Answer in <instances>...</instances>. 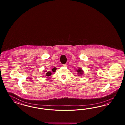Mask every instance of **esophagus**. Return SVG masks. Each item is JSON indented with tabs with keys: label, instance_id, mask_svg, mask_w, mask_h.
<instances>
[{
	"label": "esophagus",
	"instance_id": "1",
	"mask_svg": "<svg viewBox=\"0 0 125 125\" xmlns=\"http://www.w3.org/2000/svg\"><path fill=\"white\" fill-rule=\"evenodd\" d=\"M63 65V66H64V67H66V66H67V64H64Z\"/></svg>",
	"mask_w": 125,
	"mask_h": 125
}]
</instances>
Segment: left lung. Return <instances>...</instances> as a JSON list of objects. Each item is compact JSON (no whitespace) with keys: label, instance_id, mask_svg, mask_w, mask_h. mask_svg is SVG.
Here are the masks:
<instances>
[{"label":"left lung","instance_id":"1","mask_svg":"<svg viewBox=\"0 0 125 125\" xmlns=\"http://www.w3.org/2000/svg\"><path fill=\"white\" fill-rule=\"evenodd\" d=\"M78 75H82L83 73V72L82 71V69H78Z\"/></svg>","mask_w":125,"mask_h":125}]
</instances>
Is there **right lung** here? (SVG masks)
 <instances>
[{
	"mask_svg": "<svg viewBox=\"0 0 125 125\" xmlns=\"http://www.w3.org/2000/svg\"><path fill=\"white\" fill-rule=\"evenodd\" d=\"M52 71H53V72H54V71H55V70H56V68H53L52 69ZM44 72H45V73H46L45 76H51V75L52 74L51 72L50 71H44Z\"/></svg>",
	"mask_w": 125,
	"mask_h": 125,
	"instance_id": "1",
	"label": "right lung"
}]
</instances>
